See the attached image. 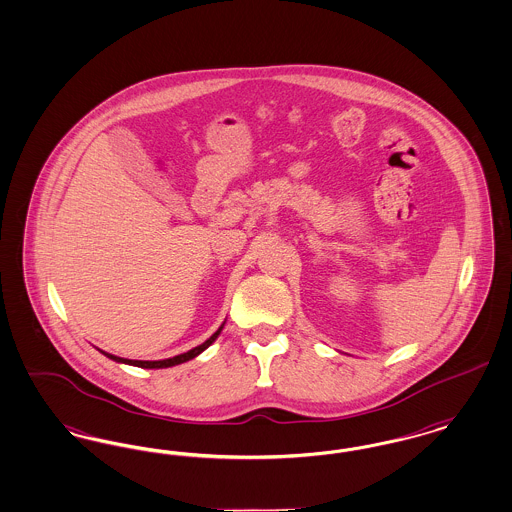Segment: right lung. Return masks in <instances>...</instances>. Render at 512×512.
<instances>
[{
  "mask_svg": "<svg viewBox=\"0 0 512 512\" xmlns=\"http://www.w3.org/2000/svg\"><path fill=\"white\" fill-rule=\"evenodd\" d=\"M225 326V324H223ZM221 328L217 329L205 343H202L200 347L192 348V350H188V352H184V354H179V356H173V358H167V360H156V362H144V360H127V358H120V356H114V354H108V352H103L104 356H108L110 360H114V362H122V364H129V366H137V368H146V369H160V368H171V366H177V364H183V362H188V360H192V358H196L200 352H204L205 348L209 347L217 337H219V333H221Z\"/></svg>",
  "mask_w": 512,
  "mask_h": 512,
  "instance_id": "obj_1",
  "label": "right lung"
}]
</instances>
